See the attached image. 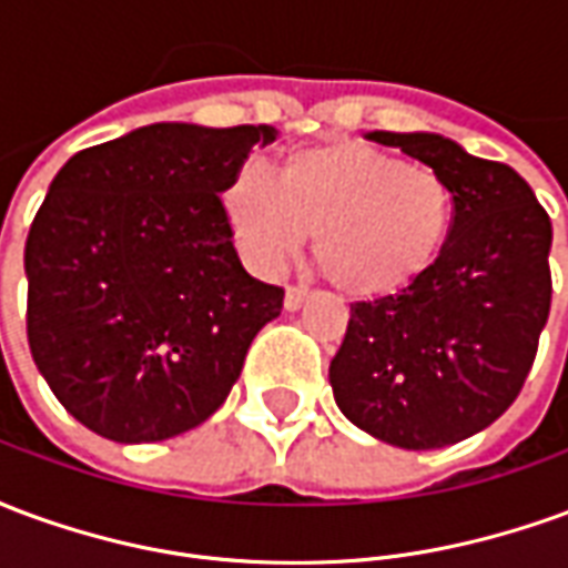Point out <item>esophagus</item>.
I'll return each mask as SVG.
<instances>
[{
  "mask_svg": "<svg viewBox=\"0 0 568 568\" xmlns=\"http://www.w3.org/2000/svg\"><path fill=\"white\" fill-rule=\"evenodd\" d=\"M307 297H310L307 288H301V285H288V288H285V310H288V313H295V310L304 307V301H307Z\"/></svg>",
  "mask_w": 568,
  "mask_h": 568,
  "instance_id": "1",
  "label": "esophagus"
}]
</instances>
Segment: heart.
Masks as SVG:
<instances>
[{"instance_id":"1","label":"heart","mask_w":568,"mask_h":568,"mask_svg":"<svg viewBox=\"0 0 568 568\" xmlns=\"http://www.w3.org/2000/svg\"><path fill=\"white\" fill-rule=\"evenodd\" d=\"M222 200L258 267H280L313 234L322 273L362 301L417 283L453 227V191L438 170L356 140L292 151L276 179L243 170Z\"/></svg>"}]
</instances>
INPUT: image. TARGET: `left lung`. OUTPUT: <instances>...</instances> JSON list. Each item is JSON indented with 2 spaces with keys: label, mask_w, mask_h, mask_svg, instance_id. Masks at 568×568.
Returning <instances> with one entry per match:
<instances>
[{
  "label": "left lung",
  "mask_w": 568,
  "mask_h": 568,
  "mask_svg": "<svg viewBox=\"0 0 568 568\" xmlns=\"http://www.w3.org/2000/svg\"><path fill=\"white\" fill-rule=\"evenodd\" d=\"M368 140L447 179L453 227L417 283L349 307L328 381L353 426L435 450L496 423L524 389L550 313V219L508 163L447 136L374 130Z\"/></svg>",
  "instance_id": "8db88e82"
}]
</instances>
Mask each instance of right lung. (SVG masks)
Here are the masks:
<instances>
[{
    "label": "right lung",
    "instance_id": "obj_1",
    "mask_svg": "<svg viewBox=\"0 0 568 568\" xmlns=\"http://www.w3.org/2000/svg\"><path fill=\"white\" fill-rule=\"evenodd\" d=\"M267 124L163 121L72 154L32 219L27 337L81 426L149 444L210 419L283 288L248 276L222 206Z\"/></svg>",
    "mask_w": 568,
    "mask_h": 568
}]
</instances>
